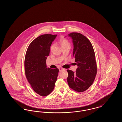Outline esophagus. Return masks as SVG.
Returning <instances> with one entry per match:
<instances>
[{
    "label": "esophagus",
    "instance_id": "34e87169",
    "mask_svg": "<svg viewBox=\"0 0 122 122\" xmlns=\"http://www.w3.org/2000/svg\"><path fill=\"white\" fill-rule=\"evenodd\" d=\"M58 69H59V71H62V70H64V69H63V68H61V67H60V68H58Z\"/></svg>",
    "mask_w": 122,
    "mask_h": 122
}]
</instances>
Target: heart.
<instances>
[{"label":"heart","mask_w":122,"mask_h":122,"mask_svg":"<svg viewBox=\"0 0 122 122\" xmlns=\"http://www.w3.org/2000/svg\"><path fill=\"white\" fill-rule=\"evenodd\" d=\"M59 44L62 47V48L64 47H66V46H70V43L69 41H68L67 39L64 38V37H61L60 40H59ZM54 46V45H52L51 46V49H52V48Z\"/></svg>","instance_id":"b5f03b06"}]
</instances>
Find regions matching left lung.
<instances>
[{
    "label": "left lung",
    "instance_id": "1",
    "mask_svg": "<svg viewBox=\"0 0 122 122\" xmlns=\"http://www.w3.org/2000/svg\"><path fill=\"white\" fill-rule=\"evenodd\" d=\"M74 45L73 56L78 68L76 72L68 70L69 87L77 92H85L93 84L97 73V65L93 46L89 40L77 32L69 34Z\"/></svg>",
    "mask_w": 122,
    "mask_h": 122
}]
</instances>
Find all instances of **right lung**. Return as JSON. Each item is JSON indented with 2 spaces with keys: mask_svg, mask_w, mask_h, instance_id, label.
<instances>
[{
  "mask_svg": "<svg viewBox=\"0 0 122 122\" xmlns=\"http://www.w3.org/2000/svg\"><path fill=\"white\" fill-rule=\"evenodd\" d=\"M57 36H39L30 43L25 53L24 66L26 77L35 92L42 97L52 92L58 76V69L47 68L46 63L50 46Z\"/></svg>",
  "mask_w": 122,
  "mask_h": 122,
  "instance_id": "add662e5",
  "label": "right lung"
}]
</instances>
